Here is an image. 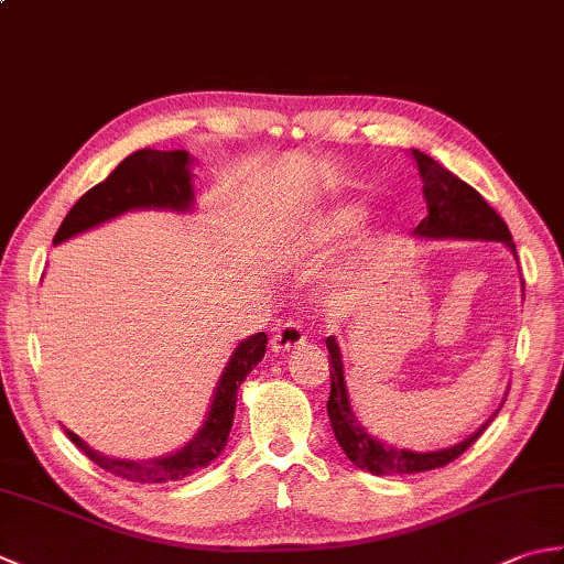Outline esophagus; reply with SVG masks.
<instances>
[{
    "label": "esophagus",
    "instance_id": "obj_1",
    "mask_svg": "<svg viewBox=\"0 0 564 564\" xmlns=\"http://www.w3.org/2000/svg\"><path fill=\"white\" fill-rule=\"evenodd\" d=\"M305 344V332L301 327V322H281L279 327H275L273 337H271V351L273 354H285L291 349H297V346Z\"/></svg>",
    "mask_w": 564,
    "mask_h": 564
}]
</instances>
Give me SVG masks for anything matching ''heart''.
<instances>
[{"mask_svg": "<svg viewBox=\"0 0 564 564\" xmlns=\"http://www.w3.org/2000/svg\"><path fill=\"white\" fill-rule=\"evenodd\" d=\"M364 218V206L358 203H339L329 210L315 215L305 227H301L289 242H285V254L305 257L315 249H325L332 242H339L346 235H351L358 223Z\"/></svg>", "mask_w": 564, "mask_h": 564, "instance_id": "1", "label": "heart"}]
</instances>
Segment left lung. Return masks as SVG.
<instances>
[{
  "label": "left lung",
  "instance_id": "obj_1",
  "mask_svg": "<svg viewBox=\"0 0 564 564\" xmlns=\"http://www.w3.org/2000/svg\"><path fill=\"white\" fill-rule=\"evenodd\" d=\"M416 170L422 176V194L426 200V218L414 227V237L424 239V242H441V239H470V242H501L513 257H517V245H513L511 232L507 223L499 218L495 208L477 194V191L465 184L463 178L448 172L429 154L414 150ZM523 291V281H521ZM327 351H329V378H332V392L327 400V414L334 431V438L339 441L341 451L346 453L356 467L368 470L373 475H412V473H426L436 470V467L448 465L458 458L473 443L480 438L482 431L489 422L497 416V412L505 406L501 398L497 412L487 419V422L473 431L470 436L460 443H453L448 448L438 451H410L392 446V443L376 438L368 434V429L358 422L351 406L349 386H346V366L341 346L334 337H327ZM509 392V390H507Z\"/></svg>",
  "mask_w": 564,
  "mask_h": 564
}]
</instances>
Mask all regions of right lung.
I'll list each match as a JSON object with an SVG mask.
<instances>
[{"label":"right lung","mask_w":564,"mask_h":564,"mask_svg":"<svg viewBox=\"0 0 564 564\" xmlns=\"http://www.w3.org/2000/svg\"><path fill=\"white\" fill-rule=\"evenodd\" d=\"M198 160L191 158L186 150H138L126 158L116 170L104 178L101 184L89 188L72 210L65 215L63 225L55 232L53 245H63L67 239L94 227L111 223L133 210H164L186 215L196 208V186H194V164ZM267 354V334L257 332L242 339L223 368L218 386L213 390L208 404V414L203 419L200 429L191 436L182 448L148 460L133 458H113L91 448L87 441L77 436L75 431L65 429L67 438L84 451L89 460L113 473L123 480L142 485H162L176 482L194 475L200 467H208L227 446V436L235 422L237 410V390L251 370L261 364Z\"/></svg>","instance_id":"add662e5"}]
</instances>
